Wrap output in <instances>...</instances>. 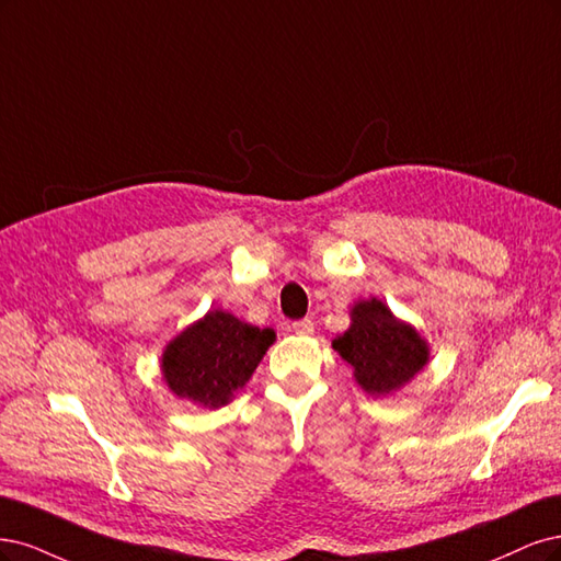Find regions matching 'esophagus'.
Here are the masks:
<instances>
[{"mask_svg":"<svg viewBox=\"0 0 561 561\" xmlns=\"http://www.w3.org/2000/svg\"><path fill=\"white\" fill-rule=\"evenodd\" d=\"M291 329L296 335H312L314 333V323L310 319H300V321H294Z\"/></svg>","mask_w":561,"mask_h":561,"instance_id":"esophagus-1","label":"esophagus"}]
</instances>
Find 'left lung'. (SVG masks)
Wrapping results in <instances>:
<instances>
[{
    "label": "left lung",
    "instance_id": "8db88e82",
    "mask_svg": "<svg viewBox=\"0 0 561 561\" xmlns=\"http://www.w3.org/2000/svg\"><path fill=\"white\" fill-rule=\"evenodd\" d=\"M350 329L333 340L356 385L373 399H387L417 377L431 358L428 342L412 323L396 317L379 298L356 300Z\"/></svg>",
    "mask_w": 561,
    "mask_h": 561
}]
</instances>
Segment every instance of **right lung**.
I'll list each match as a JSON object with an SVG mask.
<instances>
[{
	"label": "right lung",
	"mask_w": 561,
	"mask_h": 561,
	"mask_svg": "<svg viewBox=\"0 0 561 561\" xmlns=\"http://www.w3.org/2000/svg\"><path fill=\"white\" fill-rule=\"evenodd\" d=\"M277 340L226 310H209L174 335L160 356V373L176 399L201 408H224L259 368Z\"/></svg>",
	"instance_id": "right-lung-1"
}]
</instances>
